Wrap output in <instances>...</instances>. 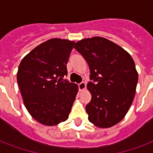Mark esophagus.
<instances>
[{"mask_svg":"<svg viewBox=\"0 0 153 153\" xmlns=\"http://www.w3.org/2000/svg\"><path fill=\"white\" fill-rule=\"evenodd\" d=\"M78 86H79V90L80 91H83V90H85L86 89V83L84 82H80V83L78 84Z\"/></svg>","mask_w":153,"mask_h":153,"instance_id":"obj_1","label":"esophagus"}]
</instances>
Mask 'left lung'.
Returning a JSON list of instances; mask_svg holds the SVG:
<instances>
[{
    "label": "left lung",
    "mask_w": 153,
    "mask_h": 153,
    "mask_svg": "<svg viewBox=\"0 0 153 153\" xmlns=\"http://www.w3.org/2000/svg\"><path fill=\"white\" fill-rule=\"evenodd\" d=\"M88 63L87 88L91 101L86 105L88 119L99 128H109L124 118L136 93L138 74L133 58L122 48L102 37L74 44Z\"/></svg>",
    "instance_id": "obj_1"
}]
</instances>
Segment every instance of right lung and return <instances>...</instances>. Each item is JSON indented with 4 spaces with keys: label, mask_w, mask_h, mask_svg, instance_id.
<instances>
[{
    "label": "right lung",
    "mask_w": 153,
    "mask_h": 153,
    "mask_svg": "<svg viewBox=\"0 0 153 153\" xmlns=\"http://www.w3.org/2000/svg\"><path fill=\"white\" fill-rule=\"evenodd\" d=\"M74 42L51 39L20 62L17 82L25 105L35 120L56 126L68 118L78 86L63 79Z\"/></svg>",
    "instance_id": "right-lung-1"
}]
</instances>
